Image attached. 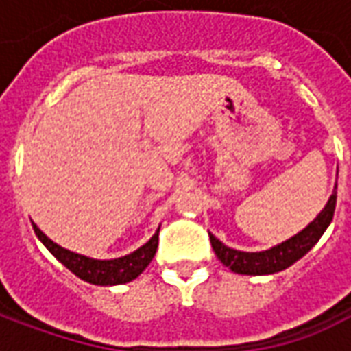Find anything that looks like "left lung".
<instances>
[{
  "instance_id": "1",
  "label": "left lung",
  "mask_w": 351,
  "mask_h": 351,
  "mask_svg": "<svg viewBox=\"0 0 351 351\" xmlns=\"http://www.w3.org/2000/svg\"><path fill=\"white\" fill-rule=\"evenodd\" d=\"M335 206H337V191H332V195L327 201L324 210L317 214L316 220L308 223L301 233H297L291 239H287L286 243L278 244L271 250L239 252L221 244L213 233H208V237H210V244H213L218 259L233 272L256 274V276L272 274V272L284 271L289 265H293L319 241V237L324 235V231L329 228L332 216H335Z\"/></svg>"
}]
</instances>
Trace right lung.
<instances>
[{"label": "right lung", "instance_id": "add662e5", "mask_svg": "<svg viewBox=\"0 0 351 351\" xmlns=\"http://www.w3.org/2000/svg\"><path fill=\"white\" fill-rule=\"evenodd\" d=\"M35 235L39 237L49 252L54 256V258L64 263L71 272H75L79 278L86 280L90 284H97V286H114V284H125V282H131L135 280L145 271L148 263L152 261V258L156 256V250H158V239H160V229L156 231V235L148 241L146 244H143L138 250H135L130 256H123V258L118 259H92L86 258V256H80V254H75V252H69L58 246L56 243H52L49 237L43 233L41 229L37 228L34 223Z\"/></svg>", "mask_w": 351, "mask_h": 351}]
</instances>
